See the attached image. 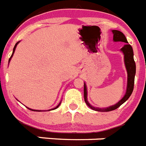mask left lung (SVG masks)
Listing matches in <instances>:
<instances>
[{"label":"left lung","mask_w":146,"mask_h":146,"mask_svg":"<svg viewBox=\"0 0 146 146\" xmlns=\"http://www.w3.org/2000/svg\"><path fill=\"white\" fill-rule=\"evenodd\" d=\"M113 40L115 42H123L125 44L123 47L121 48V51L124 54V61L125 65H126V70H127V74H128V82H127V89H126V93L125 96H123V99H121V101L118 102L116 104L113 105L111 107H109L108 108H96L94 107L91 106V104H89L87 100V89H86V86L84 83V99L86 102V104L91 109L96 110L99 112H109L119 108L121 104H123L127 99L129 98L131 94H132L134 89V83H135V76L136 73V65H135V62L134 60V53L133 50L131 47V45L128 44V42L126 40V38L123 35L122 32L117 31V30H113Z\"/></svg>","instance_id":"left-lung-1"}]
</instances>
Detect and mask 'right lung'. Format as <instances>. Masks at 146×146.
Wrapping results in <instances>:
<instances>
[{
    "mask_svg": "<svg viewBox=\"0 0 146 146\" xmlns=\"http://www.w3.org/2000/svg\"><path fill=\"white\" fill-rule=\"evenodd\" d=\"M17 44H18V42H17V43H16V44H15V47H14V49H13V52H12V55H11V57H10V58H9V60H10V59L11 58V57H12V55H13V54H14V52H15V48H16V47H17ZM59 105H60V104H59L58 105V106L56 107V108H54V109H56V108H57L59 106ZM29 110H31V109H29ZM33 111H35V110H33ZM36 111H37V112H39V110H36Z\"/></svg>",
    "mask_w": 146,
    "mask_h": 146,
    "instance_id": "add662e5",
    "label": "right lung"
}]
</instances>
